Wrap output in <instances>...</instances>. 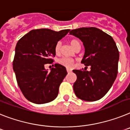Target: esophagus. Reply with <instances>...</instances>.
<instances>
[{"label": "esophagus", "mask_w": 130, "mask_h": 130, "mask_svg": "<svg viewBox=\"0 0 130 130\" xmlns=\"http://www.w3.org/2000/svg\"><path fill=\"white\" fill-rule=\"evenodd\" d=\"M67 73H71V69H67Z\"/></svg>", "instance_id": "obj_1"}]
</instances>
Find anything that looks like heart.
<instances>
[{
    "label": "heart",
    "mask_w": 130,
    "mask_h": 130,
    "mask_svg": "<svg viewBox=\"0 0 130 130\" xmlns=\"http://www.w3.org/2000/svg\"><path fill=\"white\" fill-rule=\"evenodd\" d=\"M70 43L73 46V48L75 49L77 48L78 46H80V42L76 38H72L71 40H70ZM61 48V42H57L55 46V52L56 54H59L60 52ZM59 63L63 66L65 67L67 69L72 68L74 65V61L72 59L67 58V57H62L59 60Z\"/></svg>",
    "instance_id": "1"
}]
</instances>
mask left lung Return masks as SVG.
<instances>
[{
    "instance_id": "left-lung-1",
    "label": "left lung",
    "mask_w": 130,
    "mask_h": 130,
    "mask_svg": "<svg viewBox=\"0 0 130 130\" xmlns=\"http://www.w3.org/2000/svg\"><path fill=\"white\" fill-rule=\"evenodd\" d=\"M69 33L83 42L85 54L82 63L91 69L73 70L77 76L73 84L74 93L84 101H98L108 92L117 78L118 48L111 36L96 27L78 28Z\"/></svg>"
}]
</instances>
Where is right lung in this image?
Segmentation results:
<instances>
[{
    "instance_id": "1",
    "label": "right lung",
    "mask_w": 130,
    "mask_h": 130,
    "mask_svg": "<svg viewBox=\"0 0 130 130\" xmlns=\"http://www.w3.org/2000/svg\"><path fill=\"white\" fill-rule=\"evenodd\" d=\"M70 29L54 31L34 29L18 40L13 61L17 82L25 98L36 104L50 102L57 98L59 87L65 76L66 69L59 64L48 72L45 64H53L56 43Z\"/></svg>"
}]
</instances>
